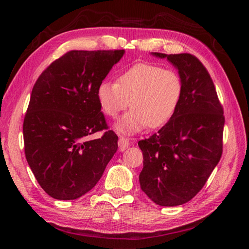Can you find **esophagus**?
Here are the masks:
<instances>
[{"label":"esophagus","mask_w":249,"mask_h":249,"mask_svg":"<svg viewBox=\"0 0 249 249\" xmlns=\"http://www.w3.org/2000/svg\"><path fill=\"white\" fill-rule=\"evenodd\" d=\"M128 146H129V142L126 140L125 137L120 136V140H119V148H120V150L124 151L125 149L128 148Z\"/></svg>","instance_id":"34e87169"}]
</instances>
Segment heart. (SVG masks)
Returning a JSON list of instances; mask_svg holds the SVG:
<instances>
[{"instance_id":"b5f03b06","label":"heart","mask_w":249,"mask_h":249,"mask_svg":"<svg viewBox=\"0 0 249 249\" xmlns=\"http://www.w3.org/2000/svg\"><path fill=\"white\" fill-rule=\"evenodd\" d=\"M98 100L104 113L116 117L130 104L117 129L136 133L166 124L174 114L182 94L179 74L149 64H137L125 70L117 82L103 81L98 87Z\"/></svg>"}]
</instances>
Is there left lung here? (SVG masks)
<instances>
[{
  "instance_id": "left-lung-1",
  "label": "left lung",
  "mask_w": 249,
  "mask_h": 249,
  "mask_svg": "<svg viewBox=\"0 0 249 249\" xmlns=\"http://www.w3.org/2000/svg\"><path fill=\"white\" fill-rule=\"evenodd\" d=\"M179 71L182 94L170 120L138 142L144 156L142 190L156 204L187 203L204 187L223 153L224 111L210 73L191 53L166 54Z\"/></svg>"
}]
</instances>
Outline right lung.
Listing matches in <instances>:
<instances>
[{
    "mask_svg": "<svg viewBox=\"0 0 249 249\" xmlns=\"http://www.w3.org/2000/svg\"><path fill=\"white\" fill-rule=\"evenodd\" d=\"M124 50H70L37 79L24 117L25 156L44 191L74 200L101 179L117 150L98 100V87ZM105 130L98 140L89 135Z\"/></svg>",
    "mask_w": 249,
    "mask_h": 249,
    "instance_id": "right-lung-1",
    "label": "right lung"
}]
</instances>
